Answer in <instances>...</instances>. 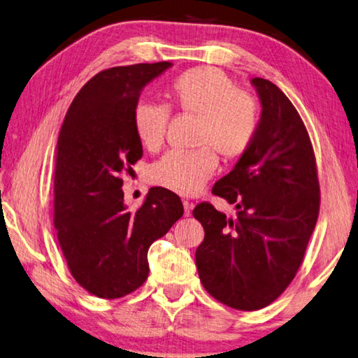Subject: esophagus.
<instances>
[{
  "instance_id": "esophagus-1",
  "label": "esophagus",
  "mask_w": 358,
  "mask_h": 358,
  "mask_svg": "<svg viewBox=\"0 0 358 358\" xmlns=\"http://www.w3.org/2000/svg\"><path fill=\"white\" fill-rule=\"evenodd\" d=\"M183 207H185V217H189L191 212H192V207H194V203L189 202V201H183Z\"/></svg>"
}]
</instances>
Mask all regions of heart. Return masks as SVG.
<instances>
[{"label":"heart","mask_w":358,"mask_h":358,"mask_svg":"<svg viewBox=\"0 0 358 358\" xmlns=\"http://www.w3.org/2000/svg\"><path fill=\"white\" fill-rule=\"evenodd\" d=\"M172 105L194 116V143L191 151H169L148 169L152 185L178 194H194L218 167V151L224 159L242 156L252 145L258 127L257 101L237 89L224 71L215 66H196L181 73L170 86ZM170 111L167 106L138 101L132 124L140 143L157 150L166 138Z\"/></svg>","instance_id":"1"}]
</instances>
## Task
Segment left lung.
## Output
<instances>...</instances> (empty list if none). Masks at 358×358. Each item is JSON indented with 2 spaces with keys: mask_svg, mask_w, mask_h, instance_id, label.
Returning <instances> with one entry per match:
<instances>
[{
  "mask_svg": "<svg viewBox=\"0 0 358 358\" xmlns=\"http://www.w3.org/2000/svg\"><path fill=\"white\" fill-rule=\"evenodd\" d=\"M263 111L248 150L212 194L236 203L226 217L210 202L192 210L206 231L196 266L206 290L239 310H258L287 290L303 263L320 208L317 164L296 108L268 79L253 78Z\"/></svg>",
  "mask_w": 358,
  "mask_h": 358,
  "instance_id": "1",
  "label": "left lung"
}]
</instances>
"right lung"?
Segmentation results:
<instances>
[{
  "label": "right lung",
  "instance_id": "add662e5",
  "mask_svg": "<svg viewBox=\"0 0 358 358\" xmlns=\"http://www.w3.org/2000/svg\"><path fill=\"white\" fill-rule=\"evenodd\" d=\"M170 62L113 66L84 84L55 148L54 228L68 269L84 290L116 299L148 279V248L183 217L175 192L151 188L135 212L122 178L143 156L132 124L141 90Z\"/></svg>",
  "mask_w": 358,
  "mask_h": 358
}]
</instances>
